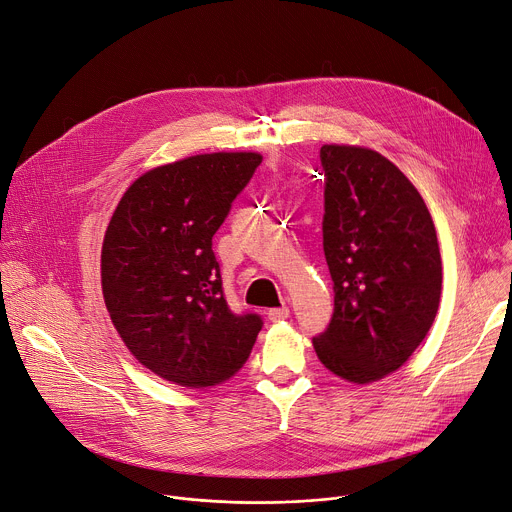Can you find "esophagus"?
I'll use <instances>...</instances> for the list:
<instances>
[{"label":"esophagus","mask_w":512,"mask_h":512,"mask_svg":"<svg viewBox=\"0 0 512 512\" xmlns=\"http://www.w3.org/2000/svg\"><path fill=\"white\" fill-rule=\"evenodd\" d=\"M289 307H274V309H270L268 311V319L270 321H282V319H287L289 317Z\"/></svg>","instance_id":"1"}]
</instances>
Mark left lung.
I'll use <instances>...</instances> for the list:
<instances>
[{"label": "left lung", "instance_id": "8db88e82", "mask_svg": "<svg viewBox=\"0 0 512 512\" xmlns=\"http://www.w3.org/2000/svg\"><path fill=\"white\" fill-rule=\"evenodd\" d=\"M319 158L335 307L313 346L327 370L366 384L399 370L433 325L441 297L437 234L419 191L382 154L325 144Z\"/></svg>", "mask_w": 512, "mask_h": 512}]
</instances>
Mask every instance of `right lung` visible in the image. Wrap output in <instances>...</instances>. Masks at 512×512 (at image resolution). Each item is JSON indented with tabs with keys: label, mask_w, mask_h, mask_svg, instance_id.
<instances>
[{
	"label": "right lung",
	"mask_w": 512,
	"mask_h": 512,
	"mask_svg": "<svg viewBox=\"0 0 512 512\" xmlns=\"http://www.w3.org/2000/svg\"><path fill=\"white\" fill-rule=\"evenodd\" d=\"M262 156L199 154L148 170L124 193L101 250L109 317L136 360L181 386H215L248 360L258 313L227 305L213 236Z\"/></svg>",
	"instance_id": "obj_1"
}]
</instances>
